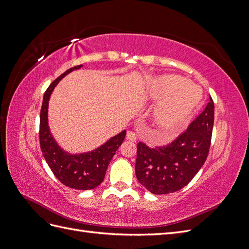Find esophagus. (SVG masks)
I'll list each match as a JSON object with an SVG mask.
<instances>
[{
	"label": "esophagus",
	"mask_w": 249,
	"mask_h": 249,
	"mask_svg": "<svg viewBox=\"0 0 249 249\" xmlns=\"http://www.w3.org/2000/svg\"><path fill=\"white\" fill-rule=\"evenodd\" d=\"M125 137H126L127 140H130V141H136L137 135H136V133L133 132V131H127Z\"/></svg>",
	"instance_id": "obj_1"
}]
</instances>
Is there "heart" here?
I'll list each match as a JSON object with an SVG mask.
<instances>
[{
  "label": "heart",
  "instance_id": "b5f03b06",
  "mask_svg": "<svg viewBox=\"0 0 249 249\" xmlns=\"http://www.w3.org/2000/svg\"><path fill=\"white\" fill-rule=\"evenodd\" d=\"M144 93L148 100L159 102L153 112V124L157 136L163 141L175 136L196 111L201 101L199 89L176 74L150 79Z\"/></svg>",
  "mask_w": 249,
  "mask_h": 249
}]
</instances>
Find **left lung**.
Here are the masks:
<instances>
[{
	"label": "left lung",
	"instance_id": "left-lung-1",
	"mask_svg": "<svg viewBox=\"0 0 249 249\" xmlns=\"http://www.w3.org/2000/svg\"><path fill=\"white\" fill-rule=\"evenodd\" d=\"M214 124V102L170 144L152 148L137 144L135 172L139 183L153 194L178 191L190 183L209 155Z\"/></svg>",
	"mask_w": 249,
	"mask_h": 249
}]
</instances>
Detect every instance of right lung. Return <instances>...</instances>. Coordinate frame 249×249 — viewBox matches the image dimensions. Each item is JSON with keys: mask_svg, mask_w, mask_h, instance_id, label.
Masks as SVG:
<instances>
[{"mask_svg": "<svg viewBox=\"0 0 249 249\" xmlns=\"http://www.w3.org/2000/svg\"><path fill=\"white\" fill-rule=\"evenodd\" d=\"M82 65L73 66L51 83L43 95L40 110L39 142L42 155L54 176L63 185L77 190H90L99 186L106 175L108 165L122 145L125 137V131L110 138L105 144L85 154L71 155L64 152L53 138L48 124V106L50 96L58 84L67 73L81 69Z\"/></svg>", "mask_w": 249, "mask_h": 249, "instance_id": "add662e5", "label": "right lung"}]
</instances>
